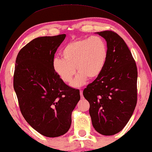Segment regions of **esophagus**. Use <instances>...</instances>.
<instances>
[{
	"instance_id": "obj_1",
	"label": "esophagus",
	"mask_w": 152,
	"mask_h": 152,
	"mask_svg": "<svg viewBox=\"0 0 152 152\" xmlns=\"http://www.w3.org/2000/svg\"><path fill=\"white\" fill-rule=\"evenodd\" d=\"M80 94L81 99H83V98H84V97H83V90H80Z\"/></svg>"
}]
</instances>
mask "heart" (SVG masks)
<instances>
[{
	"mask_svg": "<svg viewBox=\"0 0 152 152\" xmlns=\"http://www.w3.org/2000/svg\"><path fill=\"white\" fill-rule=\"evenodd\" d=\"M63 59L55 58L53 62L54 71L64 83H72L79 87L85 83L87 78H96L101 74L108 57L107 46L99 36L81 38L69 42L61 51Z\"/></svg>",
	"mask_w": 152,
	"mask_h": 152,
	"instance_id": "b5f03b06",
	"label": "heart"
}]
</instances>
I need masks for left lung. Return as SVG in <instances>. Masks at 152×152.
<instances>
[{
  "label": "left lung",
  "mask_w": 152,
  "mask_h": 152,
  "mask_svg": "<svg viewBox=\"0 0 152 152\" xmlns=\"http://www.w3.org/2000/svg\"><path fill=\"white\" fill-rule=\"evenodd\" d=\"M107 41L108 57L101 74L83 90L93 127L104 136L125 127L137 103L138 71L124 40L111 30L98 32Z\"/></svg>",
  "instance_id": "left-lung-1"
}]
</instances>
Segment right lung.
Masks as SVG:
<instances>
[{"label": "right lung", "instance_id": "1", "mask_svg": "<svg viewBox=\"0 0 152 152\" xmlns=\"http://www.w3.org/2000/svg\"><path fill=\"white\" fill-rule=\"evenodd\" d=\"M65 34L31 40L17 55L14 89L21 114L38 133L47 137L65 134L80 91L66 85L54 71V54Z\"/></svg>", "mask_w": 152, "mask_h": 152}]
</instances>
